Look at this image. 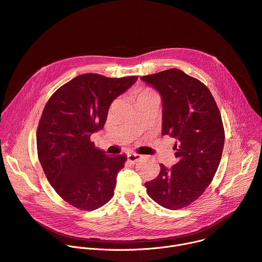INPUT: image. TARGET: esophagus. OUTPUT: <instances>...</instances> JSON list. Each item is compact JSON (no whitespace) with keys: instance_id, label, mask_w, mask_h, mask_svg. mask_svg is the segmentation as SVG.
Here are the masks:
<instances>
[{"instance_id":"esophagus-1","label":"esophagus","mask_w":262,"mask_h":262,"mask_svg":"<svg viewBox=\"0 0 262 262\" xmlns=\"http://www.w3.org/2000/svg\"><path fill=\"white\" fill-rule=\"evenodd\" d=\"M127 158H128V161H129V162L135 163L136 161L141 160L142 156H141V155H137V153H129V155L127 156Z\"/></svg>"}]
</instances>
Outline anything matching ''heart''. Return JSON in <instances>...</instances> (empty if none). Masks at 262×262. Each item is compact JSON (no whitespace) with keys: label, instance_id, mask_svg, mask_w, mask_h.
Listing matches in <instances>:
<instances>
[{"label":"heart","instance_id":"obj_1","mask_svg":"<svg viewBox=\"0 0 262 262\" xmlns=\"http://www.w3.org/2000/svg\"><path fill=\"white\" fill-rule=\"evenodd\" d=\"M153 94H157L155 91H153V90L150 89V88H145V89H143V90L140 92V94H138V98L144 97V96H148V95H153Z\"/></svg>","mask_w":262,"mask_h":262}]
</instances>
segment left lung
I'll return each mask as SVG.
<instances>
[{
    "label": "left lung",
    "mask_w": 262,
    "mask_h": 262,
    "mask_svg": "<svg viewBox=\"0 0 262 262\" xmlns=\"http://www.w3.org/2000/svg\"><path fill=\"white\" fill-rule=\"evenodd\" d=\"M141 78L163 98V135L177 140L178 162L160 164L159 176L145 186L149 196L168 209L190 205L211 183L222 157L224 128L208 88L181 70L170 69Z\"/></svg>",
    "instance_id": "8db88e82"
}]
</instances>
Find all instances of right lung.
<instances>
[{"label": "right lung", "mask_w": 262, "mask_h": 262, "mask_svg": "<svg viewBox=\"0 0 262 262\" xmlns=\"http://www.w3.org/2000/svg\"><path fill=\"white\" fill-rule=\"evenodd\" d=\"M136 76L110 78L82 74L60 86L46 102L37 129V150L46 179L66 202L94 210L114 195L125 155L106 156L91 134L103 128L112 101Z\"/></svg>", "instance_id": "obj_1"}]
</instances>
